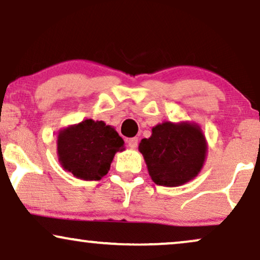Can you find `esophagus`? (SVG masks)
<instances>
[{
	"label": "esophagus",
	"instance_id": "34e87169",
	"mask_svg": "<svg viewBox=\"0 0 260 260\" xmlns=\"http://www.w3.org/2000/svg\"><path fill=\"white\" fill-rule=\"evenodd\" d=\"M138 141H139V139H138L137 137L131 138V139L128 140V146H129L131 149H137V146H138Z\"/></svg>",
	"mask_w": 260,
	"mask_h": 260
}]
</instances>
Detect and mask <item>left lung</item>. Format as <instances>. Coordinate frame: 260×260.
Here are the masks:
<instances>
[{
    "mask_svg": "<svg viewBox=\"0 0 260 260\" xmlns=\"http://www.w3.org/2000/svg\"><path fill=\"white\" fill-rule=\"evenodd\" d=\"M139 151L156 185L175 187L198 175L206 153V143L197 124L164 122L152 128Z\"/></svg>",
    "mask_w": 260,
    "mask_h": 260,
    "instance_id": "8db88e82",
    "label": "left lung"
}]
</instances>
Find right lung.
<instances>
[{"label": "right lung", "instance_id": "right-lung-1", "mask_svg": "<svg viewBox=\"0 0 260 260\" xmlns=\"http://www.w3.org/2000/svg\"><path fill=\"white\" fill-rule=\"evenodd\" d=\"M123 145L113 127L103 121L85 120L58 134V159L74 176L98 181L109 172L115 153Z\"/></svg>", "mask_w": 260, "mask_h": 260}]
</instances>
